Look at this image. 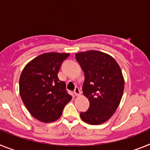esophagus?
<instances>
[{
  "mask_svg": "<svg viewBox=\"0 0 150 150\" xmlns=\"http://www.w3.org/2000/svg\"><path fill=\"white\" fill-rule=\"evenodd\" d=\"M74 93H75V96H79V95H80L81 91L80 89L79 88V87H75V90H74Z\"/></svg>",
  "mask_w": 150,
  "mask_h": 150,
  "instance_id": "34e87169",
  "label": "esophagus"
}]
</instances>
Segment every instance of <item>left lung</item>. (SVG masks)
Masks as SVG:
<instances>
[{"label": "left lung", "instance_id": "1", "mask_svg": "<svg viewBox=\"0 0 150 150\" xmlns=\"http://www.w3.org/2000/svg\"><path fill=\"white\" fill-rule=\"evenodd\" d=\"M75 58L84 73L82 91L90 102L81 118L90 125L104 123L115 112L123 94L120 67L111 56L97 50L78 53Z\"/></svg>", "mask_w": 150, "mask_h": 150}]
</instances>
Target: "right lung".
<instances>
[{"label":"right lung","mask_w":150,"mask_h":150,"mask_svg":"<svg viewBox=\"0 0 150 150\" xmlns=\"http://www.w3.org/2000/svg\"><path fill=\"white\" fill-rule=\"evenodd\" d=\"M69 53H44L25 66L19 79V93L34 118L43 122L57 120L72 97L58 71Z\"/></svg>","instance_id":"1"}]
</instances>
